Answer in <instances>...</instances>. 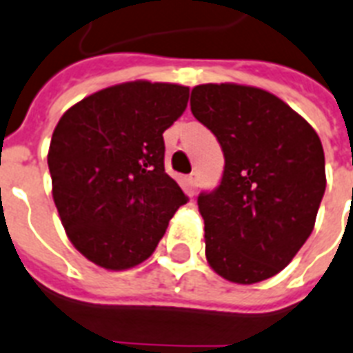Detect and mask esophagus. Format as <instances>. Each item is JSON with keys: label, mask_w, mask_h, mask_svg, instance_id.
Masks as SVG:
<instances>
[{"label": "esophagus", "mask_w": 353, "mask_h": 353, "mask_svg": "<svg viewBox=\"0 0 353 353\" xmlns=\"http://www.w3.org/2000/svg\"><path fill=\"white\" fill-rule=\"evenodd\" d=\"M188 182H190V185H191V190H196V182H199V173H196V171H193V173L190 174V176H188Z\"/></svg>", "instance_id": "obj_1"}]
</instances>
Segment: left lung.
Masks as SVG:
<instances>
[{
	"instance_id": "8db88e82",
	"label": "left lung",
	"mask_w": 353,
	"mask_h": 353,
	"mask_svg": "<svg viewBox=\"0 0 353 353\" xmlns=\"http://www.w3.org/2000/svg\"><path fill=\"white\" fill-rule=\"evenodd\" d=\"M191 112L224 153L219 188L199 194L205 259L230 283L277 275L314 231L326 190L317 132L275 94L236 83L196 85Z\"/></svg>"
}]
</instances>
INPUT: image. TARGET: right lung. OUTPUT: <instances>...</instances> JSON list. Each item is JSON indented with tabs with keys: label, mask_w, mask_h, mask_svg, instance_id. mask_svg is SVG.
Wrapping results in <instances>:
<instances>
[{
	"label": "right lung",
	"mask_w": 353,
	"mask_h": 353,
	"mask_svg": "<svg viewBox=\"0 0 353 353\" xmlns=\"http://www.w3.org/2000/svg\"><path fill=\"white\" fill-rule=\"evenodd\" d=\"M190 89L128 81L83 98L60 118L49 148L52 199L67 236L89 261L128 270L159 246L188 196L163 169V131Z\"/></svg>",
	"instance_id": "obj_1"
}]
</instances>
